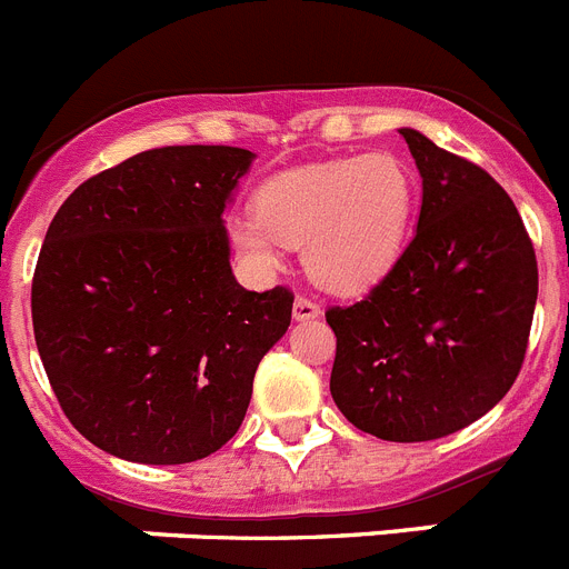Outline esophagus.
Here are the masks:
<instances>
[{
	"mask_svg": "<svg viewBox=\"0 0 569 569\" xmlns=\"http://www.w3.org/2000/svg\"><path fill=\"white\" fill-rule=\"evenodd\" d=\"M291 315H295V320H315L320 318V306L315 303L312 298L298 295V298H295V306H291Z\"/></svg>",
	"mask_w": 569,
	"mask_h": 569,
	"instance_id": "obj_1",
	"label": "esophagus"
}]
</instances>
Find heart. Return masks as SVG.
I'll return each instance as SVG.
<instances>
[{
    "label": "heart",
    "instance_id": "b5f03b06",
    "mask_svg": "<svg viewBox=\"0 0 569 569\" xmlns=\"http://www.w3.org/2000/svg\"><path fill=\"white\" fill-rule=\"evenodd\" d=\"M418 206L412 168L389 151L315 162L266 180L257 214L229 223L231 246L260 271L303 246L306 271L332 291H363L403 254Z\"/></svg>",
    "mask_w": 569,
    "mask_h": 569
}]
</instances>
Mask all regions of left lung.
<instances>
[{
    "label": "left lung",
    "mask_w": 569,
    "mask_h": 569,
    "mask_svg": "<svg viewBox=\"0 0 569 569\" xmlns=\"http://www.w3.org/2000/svg\"><path fill=\"white\" fill-rule=\"evenodd\" d=\"M421 171L418 231L387 278L332 306L329 389L346 421L383 441L469 427L521 372L538 266L510 194L481 166L401 128Z\"/></svg>",
    "instance_id": "obj_1"
}]
</instances>
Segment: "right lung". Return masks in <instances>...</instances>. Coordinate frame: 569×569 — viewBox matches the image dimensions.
<instances>
[{
  "mask_svg": "<svg viewBox=\"0 0 569 569\" xmlns=\"http://www.w3.org/2000/svg\"><path fill=\"white\" fill-rule=\"evenodd\" d=\"M254 154L166 146L59 206L31 286L33 338L68 421L137 463H189L240 429L257 363L291 323L286 286L229 263L226 202Z\"/></svg>",
  "mask_w": 569,
  "mask_h": 569,
  "instance_id": "right-lung-1",
  "label": "right lung"
}]
</instances>
